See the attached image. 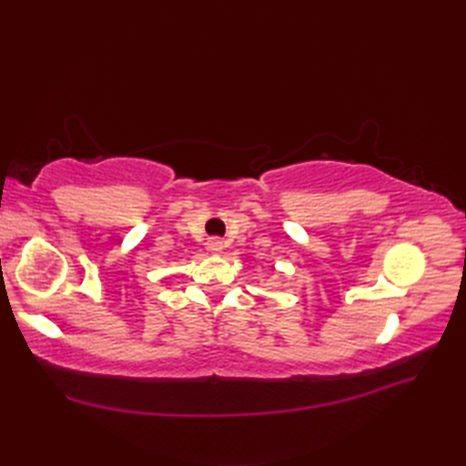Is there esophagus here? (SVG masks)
I'll return each instance as SVG.
<instances>
[{
	"label": "esophagus",
	"mask_w": 466,
	"mask_h": 466,
	"mask_svg": "<svg viewBox=\"0 0 466 466\" xmlns=\"http://www.w3.org/2000/svg\"><path fill=\"white\" fill-rule=\"evenodd\" d=\"M208 250H210L212 254H218V252H220L222 250V242L220 240H210V242H208Z\"/></svg>",
	"instance_id": "obj_1"
}]
</instances>
